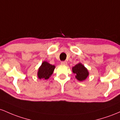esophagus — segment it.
I'll return each instance as SVG.
<instances>
[{
  "mask_svg": "<svg viewBox=\"0 0 120 120\" xmlns=\"http://www.w3.org/2000/svg\"><path fill=\"white\" fill-rule=\"evenodd\" d=\"M61 64H62V65H67V63L66 61H62Z\"/></svg>",
  "mask_w": 120,
  "mask_h": 120,
  "instance_id": "obj_1",
  "label": "esophagus"
}]
</instances>
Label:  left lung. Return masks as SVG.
Instances as JSON below:
<instances>
[{"label":"left lung","instance_id":"obj_1","mask_svg":"<svg viewBox=\"0 0 120 120\" xmlns=\"http://www.w3.org/2000/svg\"><path fill=\"white\" fill-rule=\"evenodd\" d=\"M72 72L75 74V78L79 81H83L89 75L88 70L81 63H79L72 68Z\"/></svg>","mask_w":120,"mask_h":120}]
</instances>
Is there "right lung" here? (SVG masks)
I'll return each instance as SVG.
<instances>
[{
    "mask_svg": "<svg viewBox=\"0 0 120 120\" xmlns=\"http://www.w3.org/2000/svg\"><path fill=\"white\" fill-rule=\"evenodd\" d=\"M55 69V66L49 64L47 62H43L41 66L39 67L37 76L40 79H49L51 75L53 73Z\"/></svg>",
    "mask_w": 120,
    "mask_h": 120,
    "instance_id": "right-lung-1",
    "label": "right lung"
}]
</instances>
